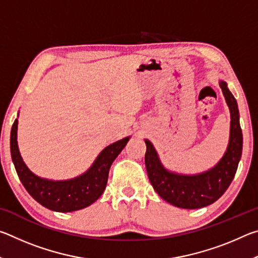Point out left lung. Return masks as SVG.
Masks as SVG:
<instances>
[{"label": "left lung", "instance_id": "8db88e82", "mask_svg": "<svg viewBox=\"0 0 258 258\" xmlns=\"http://www.w3.org/2000/svg\"><path fill=\"white\" fill-rule=\"evenodd\" d=\"M220 86L231 113L230 141L223 158L211 171L198 175H178L163 167L150 141L146 140V167L148 177L157 194L174 206L196 209L208 206L221 197L232 182L242 151V133L239 123L238 104L225 82Z\"/></svg>", "mask_w": 258, "mask_h": 258}]
</instances>
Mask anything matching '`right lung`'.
Segmentation results:
<instances>
[{"instance_id":"obj_1","label":"right lung","mask_w":258,"mask_h":258,"mask_svg":"<svg viewBox=\"0 0 258 258\" xmlns=\"http://www.w3.org/2000/svg\"><path fill=\"white\" fill-rule=\"evenodd\" d=\"M18 119L11 130L10 149L17 174L28 194L42 206L54 212L67 213L78 211L93 204L106 189L109 169L112 161L124 149L128 138L119 140L103 149L89 171L69 181L43 180L29 171L21 158L17 143Z\"/></svg>"}]
</instances>
